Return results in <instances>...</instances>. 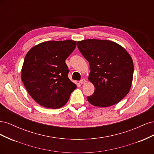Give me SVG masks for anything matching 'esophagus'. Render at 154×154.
<instances>
[{
    "label": "esophagus",
    "instance_id": "34e87169",
    "mask_svg": "<svg viewBox=\"0 0 154 154\" xmlns=\"http://www.w3.org/2000/svg\"><path fill=\"white\" fill-rule=\"evenodd\" d=\"M85 82H86V80H85V79H82V80L80 81V83H81V84H84Z\"/></svg>",
    "mask_w": 154,
    "mask_h": 154
}]
</instances>
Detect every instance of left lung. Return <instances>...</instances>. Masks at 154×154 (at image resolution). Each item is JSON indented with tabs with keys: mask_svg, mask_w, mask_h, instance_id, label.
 <instances>
[{
	"mask_svg": "<svg viewBox=\"0 0 154 154\" xmlns=\"http://www.w3.org/2000/svg\"><path fill=\"white\" fill-rule=\"evenodd\" d=\"M79 51L90 65L88 80L94 86L87 99L93 105L107 107L118 103L131 87L134 63L130 54L114 42L87 39L78 42Z\"/></svg>",
	"mask_w": 154,
	"mask_h": 154,
	"instance_id": "1",
	"label": "left lung"
}]
</instances>
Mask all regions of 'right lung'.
<instances>
[{
    "label": "right lung",
    "mask_w": 154,
    "mask_h": 154,
    "mask_svg": "<svg viewBox=\"0 0 154 154\" xmlns=\"http://www.w3.org/2000/svg\"><path fill=\"white\" fill-rule=\"evenodd\" d=\"M76 42L48 41L31 48L24 58L22 80L29 95L41 106L58 109L69 100L76 85L69 79L66 60Z\"/></svg>",
    "instance_id": "obj_1"
}]
</instances>
